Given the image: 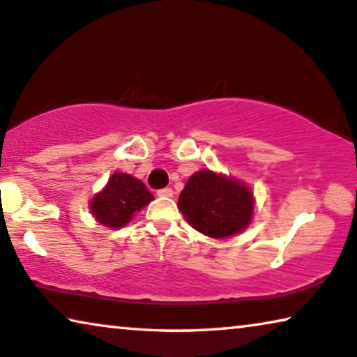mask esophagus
<instances>
[{
    "label": "esophagus",
    "instance_id": "34e87169",
    "mask_svg": "<svg viewBox=\"0 0 357 357\" xmlns=\"http://www.w3.org/2000/svg\"><path fill=\"white\" fill-rule=\"evenodd\" d=\"M157 195L160 197H172L173 195V189L172 188H163L157 190Z\"/></svg>",
    "mask_w": 357,
    "mask_h": 357
}]
</instances>
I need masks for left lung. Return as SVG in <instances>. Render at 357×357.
<instances>
[{
    "label": "left lung",
    "instance_id": "left-lung-1",
    "mask_svg": "<svg viewBox=\"0 0 357 357\" xmlns=\"http://www.w3.org/2000/svg\"><path fill=\"white\" fill-rule=\"evenodd\" d=\"M178 208L194 229L213 238H225L250 225L253 195L245 184L202 169L184 185Z\"/></svg>",
    "mask_w": 357,
    "mask_h": 357
}]
</instances>
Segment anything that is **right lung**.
I'll return each mask as SVG.
<instances>
[{
	"label": "right lung",
	"instance_id": "add662e5",
	"mask_svg": "<svg viewBox=\"0 0 357 357\" xmlns=\"http://www.w3.org/2000/svg\"><path fill=\"white\" fill-rule=\"evenodd\" d=\"M151 200L153 195L142 181L125 173H115L102 192L91 200V213L100 225L119 229Z\"/></svg>",
	"mask_w": 357,
	"mask_h": 357
}]
</instances>
